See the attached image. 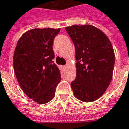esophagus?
I'll list each match as a JSON object with an SVG mask.
<instances>
[{
	"instance_id": "1",
	"label": "esophagus",
	"mask_w": 129,
	"mask_h": 129,
	"mask_svg": "<svg viewBox=\"0 0 129 129\" xmlns=\"http://www.w3.org/2000/svg\"><path fill=\"white\" fill-rule=\"evenodd\" d=\"M67 67H68V66H63V68L66 69V68H67Z\"/></svg>"
}]
</instances>
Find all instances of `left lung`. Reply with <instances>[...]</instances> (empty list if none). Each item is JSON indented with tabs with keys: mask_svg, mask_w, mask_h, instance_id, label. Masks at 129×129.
I'll list each match as a JSON object with an SVG mask.
<instances>
[{
	"mask_svg": "<svg viewBox=\"0 0 129 129\" xmlns=\"http://www.w3.org/2000/svg\"><path fill=\"white\" fill-rule=\"evenodd\" d=\"M75 48L76 79L71 83L75 97L92 102L102 97L113 77L115 53L108 37L91 25L66 27Z\"/></svg>",
	"mask_w": 129,
	"mask_h": 129,
	"instance_id": "left-lung-1",
	"label": "left lung"
}]
</instances>
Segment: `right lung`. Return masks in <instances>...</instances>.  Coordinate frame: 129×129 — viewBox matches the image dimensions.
I'll list each match as a JSON object with an SVG mask.
<instances>
[{"label": "right lung", "mask_w": 129, "mask_h": 129, "mask_svg": "<svg viewBox=\"0 0 129 129\" xmlns=\"http://www.w3.org/2000/svg\"><path fill=\"white\" fill-rule=\"evenodd\" d=\"M60 28L27 30L18 39L13 66L24 93L39 104L49 102L55 95L61 81L60 70L54 63L52 44Z\"/></svg>", "instance_id": "1"}]
</instances>
